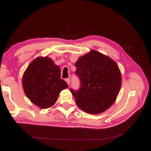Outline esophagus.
<instances>
[{
  "label": "esophagus",
  "mask_w": 151,
  "mask_h": 151,
  "mask_svg": "<svg viewBox=\"0 0 151 151\" xmlns=\"http://www.w3.org/2000/svg\"><path fill=\"white\" fill-rule=\"evenodd\" d=\"M65 81H66L67 82V83L68 84V85H69L70 84V78H66V79H65Z\"/></svg>",
  "instance_id": "34e87169"
}]
</instances>
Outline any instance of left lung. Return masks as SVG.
Returning <instances> with one entry per match:
<instances>
[{
	"label": "left lung",
	"instance_id": "left-lung-1",
	"mask_svg": "<svg viewBox=\"0 0 151 151\" xmlns=\"http://www.w3.org/2000/svg\"><path fill=\"white\" fill-rule=\"evenodd\" d=\"M80 88L70 91L82 110L102 113L114 104L122 85V75L116 63L95 50L81 57L75 63Z\"/></svg>",
	"mask_w": 151,
	"mask_h": 151
}]
</instances>
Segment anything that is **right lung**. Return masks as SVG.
<instances>
[{
	"label": "right lung",
	"mask_w": 151,
	"mask_h": 151,
	"mask_svg": "<svg viewBox=\"0 0 151 151\" xmlns=\"http://www.w3.org/2000/svg\"><path fill=\"white\" fill-rule=\"evenodd\" d=\"M24 91L32 102L40 108L53 106L59 92L68 87L61 79V70L47 57H37L27 68L22 78Z\"/></svg>",
	"instance_id": "obj_1"
}]
</instances>
